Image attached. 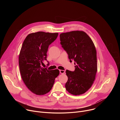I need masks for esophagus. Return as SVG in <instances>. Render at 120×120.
<instances>
[{
    "mask_svg": "<svg viewBox=\"0 0 120 120\" xmlns=\"http://www.w3.org/2000/svg\"><path fill=\"white\" fill-rule=\"evenodd\" d=\"M59 71H60V73L62 74H63L65 73V71L64 70H60Z\"/></svg>",
    "mask_w": 120,
    "mask_h": 120,
    "instance_id": "1",
    "label": "esophagus"
}]
</instances>
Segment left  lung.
Returning a JSON list of instances; mask_svg holds the SVG:
<instances>
[{
  "label": "left lung",
  "mask_w": 120,
  "mask_h": 120,
  "mask_svg": "<svg viewBox=\"0 0 120 120\" xmlns=\"http://www.w3.org/2000/svg\"><path fill=\"white\" fill-rule=\"evenodd\" d=\"M60 44L68 55L70 62H74L75 70L66 71L68 81L66 90L72 94H84L91 87L97 72L96 51L94 45L83 31H74L60 35Z\"/></svg>",
  "instance_id": "obj_1"
}]
</instances>
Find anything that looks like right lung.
<instances>
[{
    "label": "right lung",
    "mask_w": 120,
    "mask_h": 120,
    "mask_svg": "<svg viewBox=\"0 0 120 120\" xmlns=\"http://www.w3.org/2000/svg\"><path fill=\"white\" fill-rule=\"evenodd\" d=\"M58 35L57 33L38 32L29 34L23 42L19 56L21 77L26 87L37 95L48 93L59 74L58 69L48 70L41 66L44 60H47L49 45Z\"/></svg>",
    "instance_id": "right-lung-1"
}]
</instances>
